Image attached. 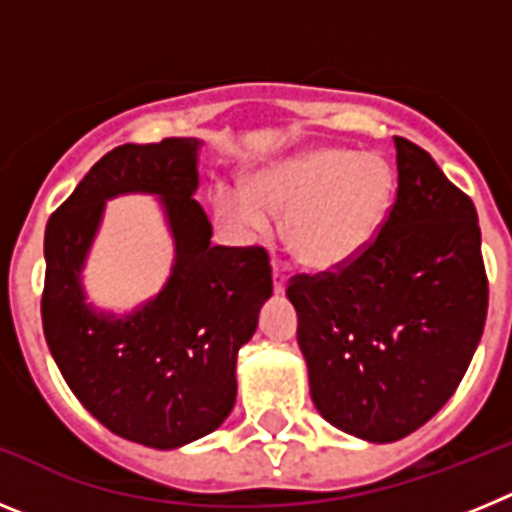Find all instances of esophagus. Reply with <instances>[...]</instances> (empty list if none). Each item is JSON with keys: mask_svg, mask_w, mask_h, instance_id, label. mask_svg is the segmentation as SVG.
Masks as SVG:
<instances>
[{"mask_svg": "<svg viewBox=\"0 0 512 512\" xmlns=\"http://www.w3.org/2000/svg\"><path fill=\"white\" fill-rule=\"evenodd\" d=\"M271 279H274V292H284V287H287V271L277 261L271 266Z\"/></svg>", "mask_w": 512, "mask_h": 512, "instance_id": "1", "label": "esophagus"}]
</instances>
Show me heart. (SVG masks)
Returning a JSON list of instances; mask_svg holds the SVG:
<instances>
[{
	"mask_svg": "<svg viewBox=\"0 0 512 512\" xmlns=\"http://www.w3.org/2000/svg\"><path fill=\"white\" fill-rule=\"evenodd\" d=\"M395 187V171L384 158L315 148L266 166L248 187H223L215 210L246 235L266 233L271 212H287L289 251L312 269H341L377 241Z\"/></svg>",
	"mask_w": 512,
	"mask_h": 512,
	"instance_id": "heart-1",
	"label": "heart"
}]
</instances>
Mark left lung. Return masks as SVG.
Wrapping results in <instances>:
<instances>
[{
  "label": "left lung",
  "instance_id": "obj_1",
  "mask_svg": "<svg viewBox=\"0 0 512 512\" xmlns=\"http://www.w3.org/2000/svg\"><path fill=\"white\" fill-rule=\"evenodd\" d=\"M395 151V205L377 241L287 284L315 408L374 443L410 436L449 402L490 300L469 194L413 140L395 135Z\"/></svg>",
  "mask_w": 512,
  "mask_h": 512
}]
</instances>
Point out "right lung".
I'll return each instance as SVG.
<instances>
[{
  "label": "right lung",
  "mask_w": 512,
  "mask_h": 512,
  "mask_svg": "<svg viewBox=\"0 0 512 512\" xmlns=\"http://www.w3.org/2000/svg\"><path fill=\"white\" fill-rule=\"evenodd\" d=\"M197 140L125 143L104 153L45 228V341L76 400L115 436L176 449L207 436L235 405V359L271 295L264 246H210L192 200ZM122 191L165 197L177 264L162 295L112 319L83 302L78 271L103 200Z\"/></svg>",
  "instance_id": "right-lung-1"
}]
</instances>
